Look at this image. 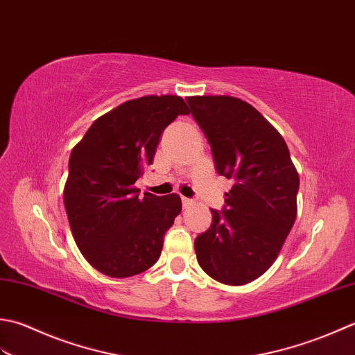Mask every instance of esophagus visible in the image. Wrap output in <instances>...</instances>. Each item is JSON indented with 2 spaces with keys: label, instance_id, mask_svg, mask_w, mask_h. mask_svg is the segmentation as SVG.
<instances>
[{
  "label": "esophagus",
  "instance_id": "1",
  "mask_svg": "<svg viewBox=\"0 0 355 355\" xmlns=\"http://www.w3.org/2000/svg\"><path fill=\"white\" fill-rule=\"evenodd\" d=\"M191 204H193V202H191L190 199H188V198H182V207H184V208H188Z\"/></svg>",
  "mask_w": 355,
  "mask_h": 355
}]
</instances>
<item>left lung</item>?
Segmentation results:
<instances>
[{
    "instance_id": "left-lung-1",
    "label": "left lung",
    "mask_w": 355,
    "mask_h": 355,
    "mask_svg": "<svg viewBox=\"0 0 355 355\" xmlns=\"http://www.w3.org/2000/svg\"><path fill=\"white\" fill-rule=\"evenodd\" d=\"M216 170L233 182L223 213L194 241L200 265L225 285H245L270 268L297 216L299 173L284 137L245 101L188 96Z\"/></svg>"
}]
</instances>
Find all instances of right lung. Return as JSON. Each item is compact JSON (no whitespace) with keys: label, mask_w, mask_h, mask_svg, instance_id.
Listing matches in <instances>:
<instances>
[{"label":"right lung","mask_w":355,"mask_h":355,"mask_svg":"<svg viewBox=\"0 0 355 355\" xmlns=\"http://www.w3.org/2000/svg\"><path fill=\"white\" fill-rule=\"evenodd\" d=\"M190 108L176 95L130 99L99 116L73 147L64 185L71 234L87 262L108 277L153 266L182 209L179 194L153 196L135 182L153 164L164 128Z\"/></svg>","instance_id":"add662e5"}]
</instances>
